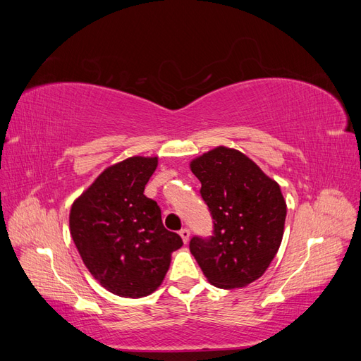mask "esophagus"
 Listing matches in <instances>:
<instances>
[{
    "label": "esophagus",
    "instance_id": "obj_1",
    "mask_svg": "<svg viewBox=\"0 0 361 361\" xmlns=\"http://www.w3.org/2000/svg\"><path fill=\"white\" fill-rule=\"evenodd\" d=\"M179 235H180V238H182V241L187 244L188 241H190V236H191V233H190V231L188 228H182V231L179 232Z\"/></svg>",
    "mask_w": 361,
    "mask_h": 361
}]
</instances>
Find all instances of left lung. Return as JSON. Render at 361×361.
Listing matches in <instances>:
<instances>
[{
	"label": "left lung",
	"instance_id": "1",
	"mask_svg": "<svg viewBox=\"0 0 361 361\" xmlns=\"http://www.w3.org/2000/svg\"><path fill=\"white\" fill-rule=\"evenodd\" d=\"M214 220L190 250L211 285L244 288L264 276L280 248L286 202L280 185L236 149L218 146L190 164Z\"/></svg>",
	"mask_w": 361,
	"mask_h": 361
}]
</instances>
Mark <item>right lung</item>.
<instances>
[{
	"instance_id": "obj_1",
	"label": "right lung",
	"mask_w": 361,
	"mask_h": 361,
	"mask_svg": "<svg viewBox=\"0 0 361 361\" xmlns=\"http://www.w3.org/2000/svg\"><path fill=\"white\" fill-rule=\"evenodd\" d=\"M157 157H130L105 169L71 207L73 243L90 274L114 295L155 292L182 247L162 224L161 209L145 195Z\"/></svg>"
}]
</instances>
